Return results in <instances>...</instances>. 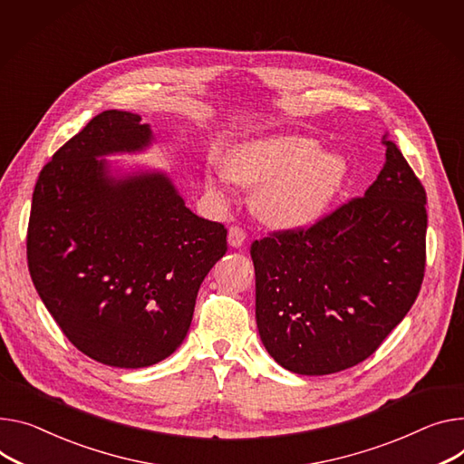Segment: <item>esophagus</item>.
I'll list each match as a JSON object with an SVG mask.
<instances>
[{"mask_svg": "<svg viewBox=\"0 0 464 464\" xmlns=\"http://www.w3.org/2000/svg\"><path fill=\"white\" fill-rule=\"evenodd\" d=\"M245 243V232H243V228H239V227H230L228 228V245L230 246H241Z\"/></svg>", "mask_w": 464, "mask_h": 464, "instance_id": "1", "label": "esophagus"}]
</instances>
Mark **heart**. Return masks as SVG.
<instances>
[{
	"label": "heart",
	"mask_w": 464,
	"mask_h": 464,
	"mask_svg": "<svg viewBox=\"0 0 464 464\" xmlns=\"http://www.w3.org/2000/svg\"><path fill=\"white\" fill-rule=\"evenodd\" d=\"M345 174L343 156L317 150L314 139L275 135L234 147L225 156V170L206 174V188L221 195L227 178L258 186L253 204L262 219L276 227H303L327 209Z\"/></svg>",
	"instance_id": "heart-1"
}]
</instances>
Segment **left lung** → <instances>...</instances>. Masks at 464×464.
Listing matches in <instances>:
<instances>
[{"mask_svg": "<svg viewBox=\"0 0 464 464\" xmlns=\"http://www.w3.org/2000/svg\"><path fill=\"white\" fill-rule=\"evenodd\" d=\"M364 197L308 228L251 245L264 347L299 375L366 361L414 304L425 271V189L396 142Z\"/></svg>", "mask_w": 464, "mask_h": 464, "instance_id": "8db88e82", "label": "left lung"}]
</instances>
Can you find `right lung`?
I'll return each mask as SVG.
<instances>
[{
    "mask_svg": "<svg viewBox=\"0 0 464 464\" xmlns=\"http://www.w3.org/2000/svg\"><path fill=\"white\" fill-rule=\"evenodd\" d=\"M130 111L96 115L44 165L27 227L31 280L63 334L92 361L152 366L189 331L227 228L186 206L165 172L113 176L98 160L152 145Z\"/></svg>",
    "mask_w": 464,
    "mask_h": 464,
    "instance_id": "obj_1",
    "label": "right lung"
}]
</instances>
